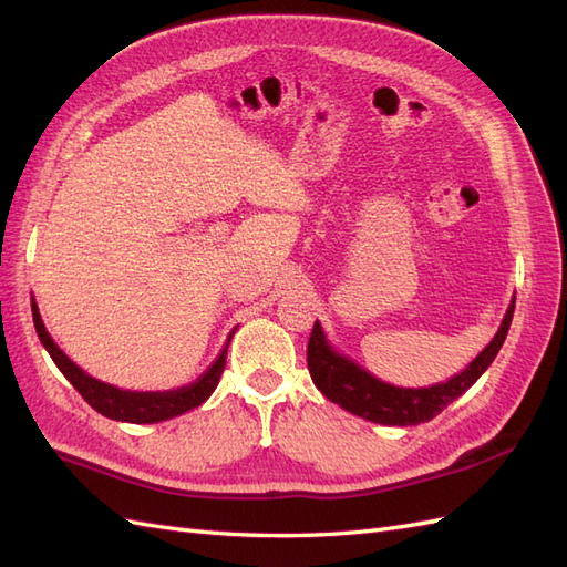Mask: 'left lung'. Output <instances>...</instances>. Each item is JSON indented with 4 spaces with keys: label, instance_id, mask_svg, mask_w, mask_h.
Listing matches in <instances>:
<instances>
[{
    "label": "left lung",
    "instance_id": "left-lung-1",
    "mask_svg": "<svg viewBox=\"0 0 567 567\" xmlns=\"http://www.w3.org/2000/svg\"><path fill=\"white\" fill-rule=\"evenodd\" d=\"M513 307H516V298L511 300L508 312L489 346L454 379L433 388H394L373 379L371 373L331 350L317 321L310 342H307V369H310L312 381L323 398L352 411V414L383 425H419L435 419L442 409H447L456 398H461L494 362L496 352L502 350L506 340Z\"/></svg>",
    "mask_w": 567,
    "mask_h": 567
}]
</instances>
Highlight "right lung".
<instances>
[{
  "mask_svg": "<svg viewBox=\"0 0 567 567\" xmlns=\"http://www.w3.org/2000/svg\"><path fill=\"white\" fill-rule=\"evenodd\" d=\"M32 321H35L42 346L47 348V352L51 354V359H54V364L61 369L65 379L71 381L73 388L82 394V400L87 402L94 411H99L101 416H109L113 421L158 423L165 419L179 416L184 411L194 409L210 398L227 364V348H225L217 357V362L205 371L194 385L173 390V392H127V390H117L109 383H101L92 379V375L84 373L80 367H75L47 333L35 302H32Z\"/></svg>",
  "mask_w": 567,
  "mask_h": 567,
  "instance_id": "right-lung-1",
  "label": "right lung"
}]
</instances>
